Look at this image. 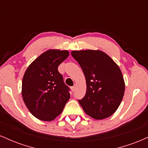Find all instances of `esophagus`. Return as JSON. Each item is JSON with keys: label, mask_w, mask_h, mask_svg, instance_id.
I'll return each instance as SVG.
<instances>
[{"label": "esophagus", "mask_w": 148, "mask_h": 148, "mask_svg": "<svg viewBox=\"0 0 148 148\" xmlns=\"http://www.w3.org/2000/svg\"><path fill=\"white\" fill-rule=\"evenodd\" d=\"M75 89H76L75 86H72V87H71V90H72L73 92H74V90H75Z\"/></svg>", "instance_id": "1"}]
</instances>
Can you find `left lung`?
<instances>
[{"label":"left lung","instance_id":"1","mask_svg":"<svg viewBox=\"0 0 148 148\" xmlns=\"http://www.w3.org/2000/svg\"><path fill=\"white\" fill-rule=\"evenodd\" d=\"M86 77V95L79 102L88 115L97 120L108 118L123 100L125 84L118 65L99 50L73 51Z\"/></svg>","mask_w":148,"mask_h":148}]
</instances>
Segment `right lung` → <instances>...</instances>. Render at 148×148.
Returning a JSON list of instances; mask_svg holds the SVG:
<instances>
[{
	"mask_svg": "<svg viewBox=\"0 0 148 148\" xmlns=\"http://www.w3.org/2000/svg\"><path fill=\"white\" fill-rule=\"evenodd\" d=\"M68 51L50 49L28 66L22 81V97L33 115L40 120L51 121L62 113L70 98L59 64L69 56Z\"/></svg>",
	"mask_w": 148,
	"mask_h": 148,
	"instance_id": "right-lung-1",
	"label": "right lung"
}]
</instances>
